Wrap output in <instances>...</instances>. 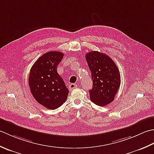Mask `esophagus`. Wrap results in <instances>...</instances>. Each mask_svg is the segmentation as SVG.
Segmentation results:
<instances>
[{"label": "esophagus", "instance_id": "obj_1", "mask_svg": "<svg viewBox=\"0 0 154 154\" xmlns=\"http://www.w3.org/2000/svg\"><path fill=\"white\" fill-rule=\"evenodd\" d=\"M77 88V85L75 84H70V85H69V90L70 91H72L74 88Z\"/></svg>", "mask_w": 154, "mask_h": 154}]
</instances>
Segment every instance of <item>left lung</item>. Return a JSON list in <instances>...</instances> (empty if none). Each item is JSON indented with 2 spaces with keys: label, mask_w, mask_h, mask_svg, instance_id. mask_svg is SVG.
<instances>
[{
  "label": "left lung",
  "mask_w": 154,
  "mask_h": 154,
  "mask_svg": "<svg viewBox=\"0 0 154 154\" xmlns=\"http://www.w3.org/2000/svg\"><path fill=\"white\" fill-rule=\"evenodd\" d=\"M86 59L92 74V89L89 90L91 101L100 106L113 102L120 86V74L113 60L103 53L91 51Z\"/></svg>",
  "instance_id": "left-lung-1"
}]
</instances>
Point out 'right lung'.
<instances>
[{"label": "right lung", "mask_w": 154, "mask_h": 154, "mask_svg": "<svg viewBox=\"0 0 154 154\" xmlns=\"http://www.w3.org/2000/svg\"><path fill=\"white\" fill-rule=\"evenodd\" d=\"M64 54L50 51L37 60L30 69L29 84L33 97L40 104L50 109L66 102L69 90L57 72Z\"/></svg>", "instance_id": "add662e5"}]
</instances>
